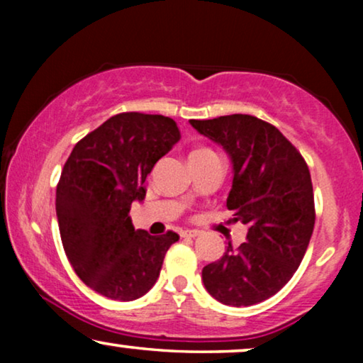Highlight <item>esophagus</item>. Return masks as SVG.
<instances>
[{"label":"esophagus","instance_id":"esophagus-1","mask_svg":"<svg viewBox=\"0 0 363 363\" xmlns=\"http://www.w3.org/2000/svg\"><path fill=\"white\" fill-rule=\"evenodd\" d=\"M200 233L198 231H193V230H185L182 231V238H196Z\"/></svg>","mask_w":363,"mask_h":363}]
</instances>
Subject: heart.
Listing matches in <instances>:
<instances>
[{
	"label": "heart",
	"instance_id": "1",
	"mask_svg": "<svg viewBox=\"0 0 363 363\" xmlns=\"http://www.w3.org/2000/svg\"><path fill=\"white\" fill-rule=\"evenodd\" d=\"M215 155H216V153L210 150V148H200V150H195L191 153V157H215Z\"/></svg>",
	"mask_w": 363,
	"mask_h": 363
}]
</instances>
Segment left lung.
<instances>
[{
  "instance_id": "8db88e82",
  "label": "left lung",
  "mask_w": 363,
  "mask_h": 363,
  "mask_svg": "<svg viewBox=\"0 0 363 363\" xmlns=\"http://www.w3.org/2000/svg\"><path fill=\"white\" fill-rule=\"evenodd\" d=\"M230 153L228 210L247 226L246 242L203 267L206 291L226 306H252L274 296L299 267L315 223L314 190L301 152L269 122L247 113L190 121Z\"/></svg>"
}]
</instances>
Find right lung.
Listing matches in <instances>:
<instances>
[{
	"label": "right lung",
	"instance_id": "add662e5",
	"mask_svg": "<svg viewBox=\"0 0 363 363\" xmlns=\"http://www.w3.org/2000/svg\"><path fill=\"white\" fill-rule=\"evenodd\" d=\"M177 122L140 112L117 113L87 133L64 163L56 215L64 251L84 284L113 301H133L155 284L173 231L133 230V200L145 178L180 140Z\"/></svg>",
	"mask_w": 363,
	"mask_h": 363
}]
</instances>
